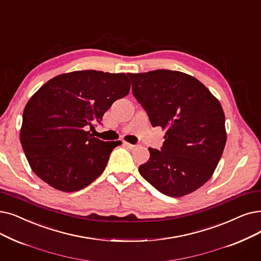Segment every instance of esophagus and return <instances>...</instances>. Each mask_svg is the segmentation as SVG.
<instances>
[{"label": "esophagus", "instance_id": "34e87169", "mask_svg": "<svg viewBox=\"0 0 261 261\" xmlns=\"http://www.w3.org/2000/svg\"><path fill=\"white\" fill-rule=\"evenodd\" d=\"M123 145H124V146H127V147H129V148H134V147L137 146V145H133V144L127 143V142H123Z\"/></svg>", "mask_w": 261, "mask_h": 261}]
</instances>
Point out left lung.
I'll return each instance as SVG.
<instances>
[{
    "mask_svg": "<svg viewBox=\"0 0 261 261\" xmlns=\"http://www.w3.org/2000/svg\"><path fill=\"white\" fill-rule=\"evenodd\" d=\"M132 94L152 127L165 129L160 150L148 148L149 160L140 174L162 194L180 197L211 178L226 144L221 103L197 79L158 69L128 73Z\"/></svg>",
    "mask_w": 261,
    "mask_h": 261,
    "instance_id": "8db88e82",
    "label": "left lung"
}]
</instances>
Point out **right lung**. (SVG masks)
Instances as JSON below:
<instances>
[{
    "label": "right lung",
    "instance_id": "obj_1",
    "mask_svg": "<svg viewBox=\"0 0 261 261\" xmlns=\"http://www.w3.org/2000/svg\"><path fill=\"white\" fill-rule=\"evenodd\" d=\"M124 73L73 71L42 85L25 106L20 141L33 172L63 192L82 190L107 166L120 141L105 142L88 131L114 101L129 94Z\"/></svg>",
    "mask_w": 261,
    "mask_h": 261
}]
</instances>
